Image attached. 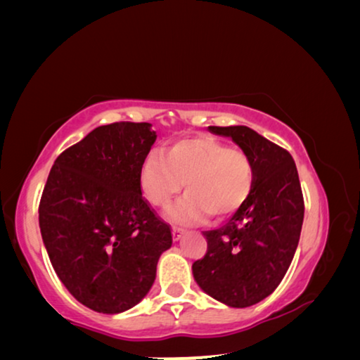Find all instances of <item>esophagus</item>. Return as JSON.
<instances>
[{"label": "esophagus", "instance_id": "1", "mask_svg": "<svg viewBox=\"0 0 360 360\" xmlns=\"http://www.w3.org/2000/svg\"><path fill=\"white\" fill-rule=\"evenodd\" d=\"M182 235H184V230L178 229V227H173V240L174 241H179L182 238Z\"/></svg>", "mask_w": 360, "mask_h": 360}]
</instances>
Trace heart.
Instances as JSON below:
<instances>
[{
    "label": "heart",
    "instance_id": "1",
    "mask_svg": "<svg viewBox=\"0 0 360 360\" xmlns=\"http://www.w3.org/2000/svg\"><path fill=\"white\" fill-rule=\"evenodd\" d=\"M138 179L143 197L155 208L167 206L184 186L187 192L167 210V219L195 225L238 211L251 193L254 172L245 152L211 136H187L165 152L150 150Z\"/></svg>",
    "mask_w": 360,
    "mask_h": 360
}]
</instances>
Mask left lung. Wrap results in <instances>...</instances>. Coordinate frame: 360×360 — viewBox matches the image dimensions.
<instances>
[{"label":"left lung","mask_w":360,"mask_h":360,"mask_svg":"<svg viewBox=\"0 0 360 360\" xmlns=\"http://www.w3.org/2000/svg\"><path fill=\"white\" fill-rule=\"evenodd\" d=\"M229 136L252 163L246 202L221 229L203 231L205 257L193 262L197 284L214 300L246 308L273 294L300 240L304 205L297 167L288 150L245 125L208 127Z\"/></svg>","instance_id":"obj_1"}]
</instances>
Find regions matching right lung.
I'll return each instance as SVG.
<instances>
[{"label":"right lung","mask_w":360,"mask_h":360,"mask_svg":"<svg viewBox=\"0 0 360 360\" xmlns=\"http://www.w3.org/2000/svg\"><path fill=\"white\" fill-rule=\"evenodd\" d=\"M150 124L101 125L57 157L39 203V229L60 281L85 307L124 313L148 295L172 248L139 188L157 135Z\"/></svg>","instance_id":"right-lung-1"}]
</instances>
